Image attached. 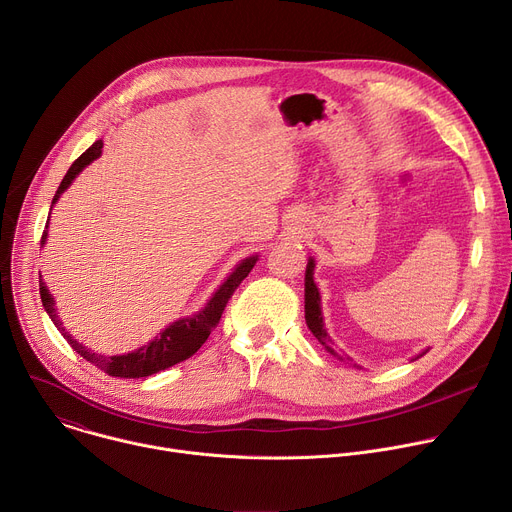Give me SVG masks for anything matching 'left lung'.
<instances>
[{
    "instance_id": "8db88e82",
    "label": "left lung",
    "mask_w": 512,
    "mask_h": 512,
    "mask_svg": "<svg viewBox=\"0 0 512 512\" xmlns=\"http://www.w3.org/2000/svg\"><path fill=\"white\" fill-rule=\"evenodd\" d=\"M314 259H308V267H306V324L312 330V334L318 338V342L334 356H338L332 348V340L324 328V318H322V308H320V291L314 283ZM427 352V350H425ZM425 352H421L419 356H423ZM417 356V358H419ZM415 360V358H413Z\"/></svg>"
}]
</instances>
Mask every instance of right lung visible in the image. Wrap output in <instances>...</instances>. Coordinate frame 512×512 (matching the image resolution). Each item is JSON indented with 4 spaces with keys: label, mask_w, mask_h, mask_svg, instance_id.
<instances>
[{
    "label": "right lung",
    "mask_w": 512,
    "mask_h": 512,
    "mask_svg": "<svg viewBox=\"0 0 512 512\" xmlns=\"http://www.w3.org/2000/svg\"><path fill=\"white\" fill-rule=\"evenodd\" d=\"M103 152V139H97L91 148L81 154L72 166L68 168L66 176L62 178L54 198H52V206L56 204V200L60 198V194L72 184L93 160H97ZM50 221V216H48ZM48 233H42L40 245L46 243ZM257 263V257H247L243 259L237 269L227 277V281L214 291V296L208 300V304L204 306L202 312L194 314L192 318H182L174 324H170L166 330L160 332V336H156L152 342H148L145 346L127 352V354H117V356H103L93 352L91 348L83 346L79 340L72 338V334H68L62 326V322L58 320L56 308H54V298L50 296V291L46 287V283L42 281L40 275V298H42V306L46 310V314L50 316V320L54 322V326L60 330V334L64 336V340L75 348L85 360H89L91 364H95L97 369L105 371L111 377H121V379H141V377H150L156 375L168 367H174V364L190 358L210 336L212 328H216L218 320H221L229 298L235 294V289L241 285V281L251 273L253 265Z\"/></svg>",
    "instance_id": "add662e5"
}]
</instances>
